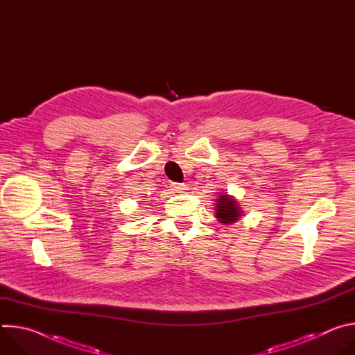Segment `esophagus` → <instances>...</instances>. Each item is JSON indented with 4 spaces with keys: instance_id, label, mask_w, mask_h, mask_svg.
<instances>
[{
    "instance_id": "esophagus-1",
    "label": "esophagus",
    "mask_w": 355,
    "mask_h": 355,
    "mask_svg": "<svg viewBox=\"0 0 355 355\" xmlns=\"http://www.w3.org/2000/svg\"><path fill=\"white\" fill-rule=\"evenodd\" d=\"M171 189H173L174 192H185L188 188H187V185H184V184L173 182V184H171Z\"/></svg>"
}]
</instances>
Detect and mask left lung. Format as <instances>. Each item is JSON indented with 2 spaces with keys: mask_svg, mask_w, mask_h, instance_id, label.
Returning a JSON list of instances; mask_svg holds the SVG:
<instances>
[{
  "mask_svg": "<svg viewBox=\"0 0 355 355\" xmlns=\"http://www.w3.org/2000/svg\"><path fill=\"white\" fill-rule=\"evenodd\" d=\"M215 216L223 225H232L241 219L243 209L239 205V200L227 192H220L216 198Z\"/></svg>",
  "mask_w": 355,
  "mask_h": 355,
  "instance_id": "obj_1",
  "label": "left lung"
}]
</instances>
